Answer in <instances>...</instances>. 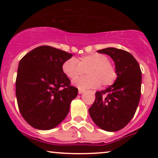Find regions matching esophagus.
Listing matches in <instances>:
<instances>
[{"mask_svg": "<svg viewBox=\"0 0 158 158\" xmlns=\"http://www.w3.org/2000/svg\"><path fill=\"white\" fill-rule=\"evenodd\" d=\"M83 92H84L83 89H79V94H82V93H83Z\"/></svg>", "mask_w": 158, "mask_h": 158, "instance_id": "1", "label": "esophagus"}]
</instances>
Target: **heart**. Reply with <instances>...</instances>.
I'll return each instance as SVG.
<instances>
[{"instance_id": "b5f03b06", "label": "heart", "mask_w": 158, "mask_h": 158, "mask_svg": "<svg viewBox=\"0 0 158 158\" xmlns=\"http://www.w3.org/2000/svg\"><path fill=\"white\" fill-rule=\"evenodd\" d=\"M63 72L72 80L87 72L88 76L80 78L73 82L79 89L97 88L102 84L104 86L114 83L117 77L114 66L109 62V59L104 54L91 53L83 56L78 60L70 58L63 63Z\"/></svg>"}]
</instances>
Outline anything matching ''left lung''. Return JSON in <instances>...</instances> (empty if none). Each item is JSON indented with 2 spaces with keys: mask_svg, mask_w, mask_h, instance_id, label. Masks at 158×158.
Returning a JSON list of instances; mask_svg holds the SVG:
<instances>
[{
  "mask_svg": "<svg viewBox=\"0 0 158 158\" xmlns=\"http://www.w3.org/2000/svg\"><path fill=\"white\" fill-rule=\"evenodd\" d=\"M97 52L112 59L117 79L107 89L95 93L89 112L100 128L116 131L126 126L135 115L141 97V71L135 57L127 51L109 47Z\"/></svg>",
  "mask_w": 158,
  "mask_h": 158,
  "instance_id": "1",
  "label": "left lung"
}]
</instances>
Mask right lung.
<instances>
[{
  "label": "right lung",
  "mask_w": 158,
  "mask_h": 158,
  "mask_svg": "<svg viewBox=\"0 0 158 158\" xmlns=\"http://www.w3.org/2000/svg\"><path fill=\"white\" fill-rule=\"evenodd\" d=\"M72 56L61 49L41 46L27 53L19 63L17 104L23 118L34 128H54L69 113L78 89L70 85L62 66Z\"/></svg>",
  "instance_id": "1"
}]
</instances>
